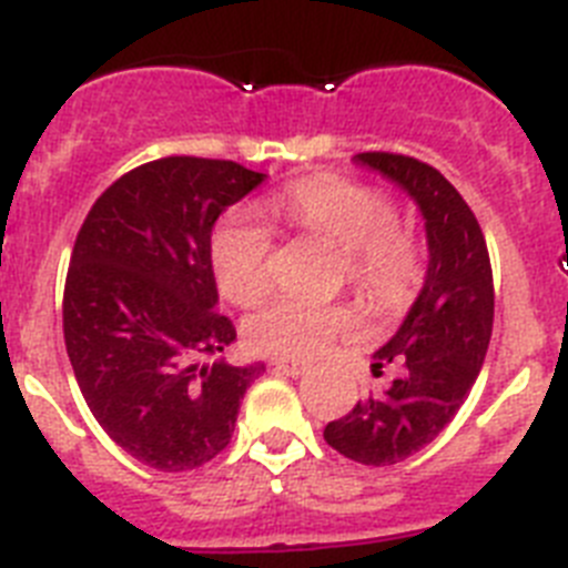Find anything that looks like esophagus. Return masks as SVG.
I'll list each match as a JSON object with an SVG mask.
<instances>
[{"label": "esophagus", "mask_w": 568, "mask_h": 568, "mask_svg": "<svg viewBox=\"0 0 568 568\" xmlns=\"http://www.w3.org/2000/svg\"><path fill=\"white\" fill-rule=\"evenodd\" d=\"M273 366L278 373L290 375V378H298V375L307 373V364L304 361H295V358H275Z\"/></svg>", "instance_id": "esophagus-1"}]
</instances>
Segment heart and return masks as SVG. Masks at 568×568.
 I'll return each instance as SVG.
<instances>
[{
	"instance_id": "b5f03b06",
	"label": "heart",
	"mask_w": 568,
	"mask_h": 568,
	"mask_svg": "<svg viewBox=\"0 0 568 568\" xmlns=\"http://www.w3.org/2000/svg\"><path fill=\"white\" fill-rule=\"evenodd\" d=\"M270 210L293 227L335 244L344 253L346 281L381 307L400 304L418 284V247L398 227V207L381 190L315 175L281 190ZM270 255V230L255 215H227L210 241V264L224 298L235 304L258 298L267 290ZM349 321L353 315L344 307L278 295L247 315L244 338L255 353L307 358L349 327Z\"/></svg>"
}]
</instances>
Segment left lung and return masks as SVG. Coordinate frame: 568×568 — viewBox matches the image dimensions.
<instances>
[{
  "mask_svg": "<svg viewBox=\"0 0 568 568\" xmlns=\"http://www.w3.org/2000/svg\"><path fill=\"white\" fill-rule=\"evenodd\" d=\"M353 162L413 199L429 261L418 298L373 353V373L398 361L404 375L327 424L324 440L358 464L393 466L433 444L469 398L489 349L495 287L478 219L438 170L393 153H358Z\"/></svg>",
  "mask_w": 568,
  "mask_h": 568,
  "instance_id": "1",
  "label": "left lung"
}]
</instances>
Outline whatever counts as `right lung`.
Here are the masks:
<instances>
[{
	"label": "right lung",
	"instance_id": "add662e5",
	"mask_svg": "<svg viewBox=\"0 0 568 568\" xmlns=\"http://www.w3.org/2000/svg\"><path fill=\"white\" fill-rule=\"evenodd\" d=\"M264 179L235 162L168 155L110 184L73 244L62 318L77 384L104 433L159 471L222 453L264 373L261 361L215 358L235 327L215 313L210 264L219 215Z\"/></svg>",
	"mask_w": 568,
	"mask_h": 568
}]
</instances>
